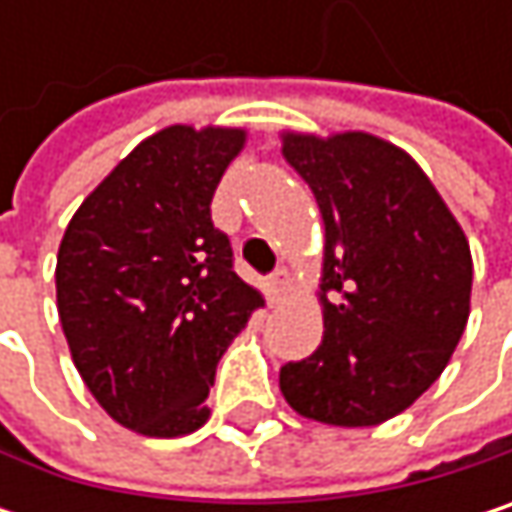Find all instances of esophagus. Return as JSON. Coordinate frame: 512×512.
<instances>
[{
  "instance_id": "34e87169",
  "label": "esophagus",
  "mask_w": 512,
  "mask_h": 512,
  "mask_svg": "<svg viewBox=\"0 0 512 512\" xmlns=\"http://www.w3.org/2000/svg\"><path fill=\"white\" fill-rule=\"evenodd\" d=\"M293 290V278H290V269H275L272 275H269V296H272V302H278L281 296H287Z\"/></svg>"
}]
</instances>
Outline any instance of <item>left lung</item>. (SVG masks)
Returning a JSON list of instances; mask_svg holds the SVG:
<instances>
[{"mask_svg":"<svg viewBox=\"0 0 512 512\" xmlns=\"http://www.w3.org/2000/svg\"><path fill=\"white\" fill-rule=\"evenodd\" d=\"M323 216V344L281 367L284 400L332 427H376L448 367L471 311V249L403 148L347 130L281 133Z\"/></svg>","mask_w":512,"mask_h":512,"instance_id":"left-lung-1","label":"left lung"}]
</instances>
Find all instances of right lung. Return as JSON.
I'll return each mask as SVG.
<instances>
[{"label": "right lung", "instance_id": "1", "mask_svg": "<svg viewBox=\"0 0 512 512\" xmlns=\"http://www.w3.org/2000/svg\"><path fill=\"white\" fill-rule=\"evenodd\" d=\"M243 148V127L171 124L100 180L61 237L55 302L73 364L106 415L139 436L207 424L216 364L263 308L210 219Z\"/></svg>", "mask_w": 512, "mask_h": 512}]
</instances>
